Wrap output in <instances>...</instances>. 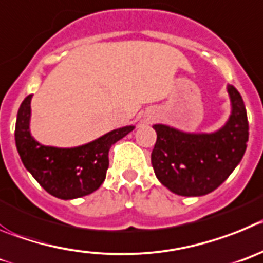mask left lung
Wrapping results in <instances>:
<instances>
[{
	"label": "left lung",
	"instance_id": "left-lung-1",
	"mask_svg": "<svg viewBox=\"0 0 263 263\" xmlns=\"http://www.w3.org/2000/svg\"><path fill=\"white\" fill-rule=\"evenodd\" d=\"M232 115L215 134H183L156 124L157 140L152 151L156 177L170 191L200 196L217 189L229 177L247 151L249 123L242 97L228 85Z\"/></svg>",
	"mask_w": 263,
	"mask_h": 263
}]
</instances>
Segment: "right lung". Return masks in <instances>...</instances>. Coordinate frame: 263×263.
<instances>
[{"instance_id": "add662e5", "label": "right lung", "mask_w": 263, "mask_h": 263, "mask_svg": "<svg viewBox=\"0 0 263 263\" xmlns=\"http://www.w3.org/2000/svg\"><path fill=\"white\" fill-rule=\"evenodd\" d=\"M31 97V94L26 97L18 110L14 134L26 169L47 193L60 199H74L96 191L106 178L111 145L129 134L134 127L114 129L77 148L44 146L35 141L28 131Z\"/></svg>"}]
</instances>
